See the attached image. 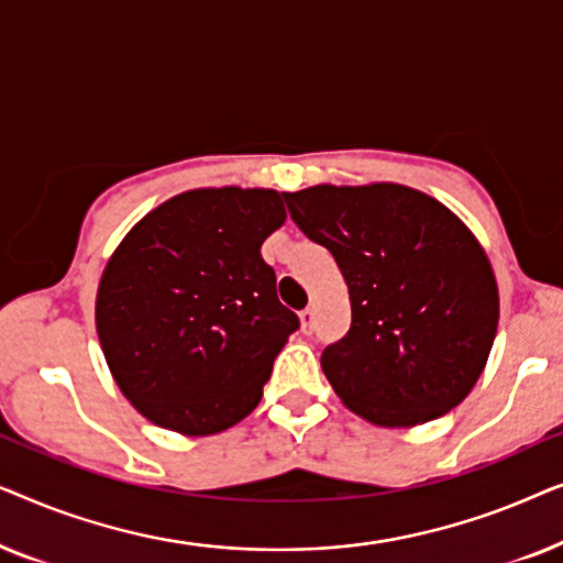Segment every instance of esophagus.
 I'll return each mask as SVG.
<instances>
[{
	"mask_svg": "<svg viewBox=\"0 0 563 563\" xmlns=\"http://www.w3.org/2000/svg\"><path fill=\"white\" fill-rule=\"evenodd\" d=\"M299 320H302V333L312 335V330H314V310H312V307H307V310L299 312Z\"/></svg>",
	"mask_w": 563,
	"mask_h": 563,
	"instance_id": "1",
	"label": "esophagus"
}]
</instances>
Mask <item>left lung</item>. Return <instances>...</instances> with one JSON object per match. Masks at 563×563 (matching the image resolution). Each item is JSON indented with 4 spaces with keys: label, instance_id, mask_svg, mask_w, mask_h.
I'll list each match as a JSON object with an SVG mask.
<instances>
[{
    "label": "left lung",
    "instance_id": "8db88e82",
    "mask_svg": "<svg viewBox=\"0 0 563 563\" xmlns=\"http://www.w3.org/2000/svg\"><path fill=\"white\" fill-rule=\"evenodd\" d=\"M284 199L349 284L351 328L320 358L343 405L374 426L412 428L464 402L499 320L495 272L472 230L402 184H320Z\"/></svg>",
    "mask_w": 563,
    "mask_h": 563
}]
</instances>
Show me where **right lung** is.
I'll return each mask as SVG.
<instances>
[{
  "label": "right lung",
  "mask_w": 563,
  "mask_h": 563,
  "mask_svg": "<svg viewBox=\"0 0 563 563\" xmlns=\"http://www.w3.org/2000/svg\"><path fill=\"white\" fill-rule=\"evenodd\" d=\"M284 220L274 189H191L122 238L97 289V335L143 418L212 435L256 410L299 328L261 258Z\"/></svg>",
  "instance_id": "1"
}]
</instances>
